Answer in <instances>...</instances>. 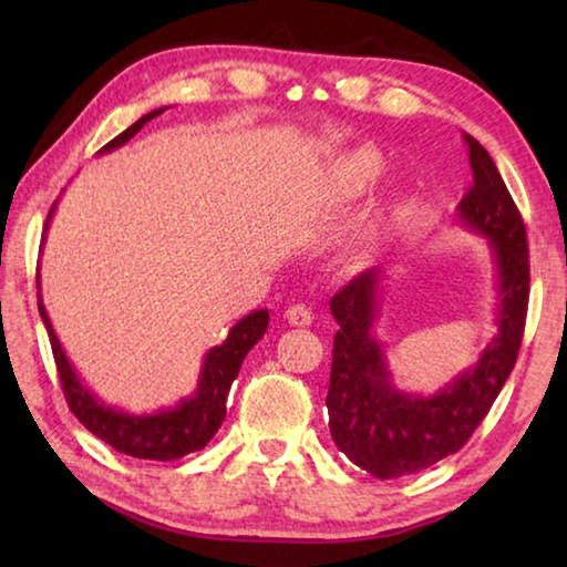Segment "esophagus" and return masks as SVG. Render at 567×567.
I'll use <instances>...</instances> for the list:
<instances>
[{
  "label": "esophagus",
  "instance_id": "esophagus-1",
  "mask_svg": "<svg viewBox=\"0 0 567 567\" xmlns=\"http://www.w3.org/2000/svg\"><path fill=\"white\" fill-rule=\"evenodd\" d=\"M285 318H287V322L295 324V328H305V324L312 322V312L307 305H292V307H287Z\"/></svg>",
  "mask_w": 567,
  "mask_h": 567
}]
</instances>
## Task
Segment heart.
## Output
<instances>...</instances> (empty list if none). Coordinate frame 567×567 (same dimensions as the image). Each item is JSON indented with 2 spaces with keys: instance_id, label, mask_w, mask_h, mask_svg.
I'll return each instance as SVG.
<instances>
[{
  "instance_id": "obj_1",
  "label": "heart",
  "mask_w": 567,
  "mask_h": 567,
  "mask_svg": "<svg viewBox=\"0 0 567 567\" xmlns=\"http://www.w3.org/2000/svg\"><path fill=\"white\" fill-rule=\"evenodd\" d=\"M382 157L378 152L372 150H352L348 155H342L338 162H334L332 167V179H334V187L344 195H362V192H368L375 182L382 177Z\"/></svg>"
}]
</instances>
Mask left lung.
<instances>
[{
  "label": "left lung",
  "mask_w": 567,
  "mask_h": 567,
  "mask_svg": "<svg viewBox=\"0 0 567 567\" xmlns=\"http://www.w3.org/2000/svg\"><path fill=\"white\" fill-rule=\"evenodd\" d=\"M473 187L457 205V223L483 235L495 265V338L473 368L435 395L405 392L392 380L375 328L385 270L370 267L330 300L334 332L328 390L330 435L340 453L380 480L420 473L457 453L483 422L515 368L523 342L530 262L523 217L493 157L465 134Z\"/></svg>",
  "instance_id": "obj_1"
}]
</instances>
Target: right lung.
Listing matches in <instances>:
<instances>
[{
	"instance_id": "1",
	"label": "right lung",
	"mask_w": 567,
	"mask_h": 567,
	"mask_svg": "<svg viewBox=\"0 0 567 567\" xmlns=\"http://www.w3.org/2000/svg\"><path fill=\"white\" fill-rule=\"evenodd\" d=\"M162 112H165V107L147 112L145 117H140L132 127H127L112 142H107V145L100 150V155L102 152L122 147L124 142H130L134 134ZM54 207L56 203L52 205L50 215H47L44 229L50 227ZM40 275H37V290H40ZM37 300H40L42 322L52 342L62 392L66 398V405L74 412V417L80 420L92 435H97L104 443L117 450V453L140 460H162V463L197 453V450H203L209 440L215 437L227 415V392L233 388L239 368H243L245 354L262 340L267 324H270V312L267 310L249 312L247 318L239 320L235 328L229 330L223 344H217V348L205 354L197 390L192 392L189 398H182L175 408L150 412V415L147 412L145 415H132V412L104 405V402L97 400V395L84 385L82 378L76 375V370L72 368V362L66 360L60 340H56L50 315L44 310L42 290L37 292Z\"/></svg>"
}]
</instances>
